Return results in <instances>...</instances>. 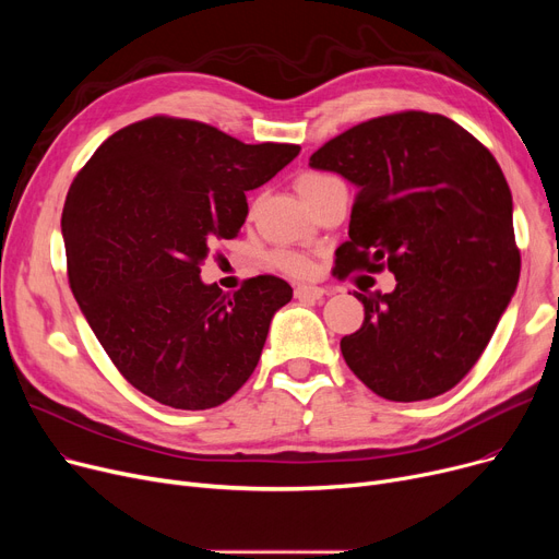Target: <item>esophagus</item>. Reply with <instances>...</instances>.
Instances as JSON below:
<instances>
[{
  "label": "esophagus",
  "mask_w": 559,
  "mask_h": 559,
  "mask_svg": "<svg viewBox=\"0 0 559 559\" xmlns=\"http://www.w3.org/2000/svg\"><path fill=\"white\" fill-rule=\"evenodd\" d=\"M324 295H326V289L324 287H317V285H299L295 289V297L299 301H319Z\"/></svg>",
  "instance_id": "esophagus-1"
}]
</instances>
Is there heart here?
Listing matches in <instances>:
<instances>
[{"instance_id": "b5f03b06", "label": "heart", "mask_w": 559, "mask_h": 559, "mask_svg": "<svg viewBox=\"0 0 559 559\" xmlns=\"http://www.w3.org/2000/svg\"><path fill=\"white\" fill-rule=\"evenodd\" d=\"M324 179H329V174L306 171V174H301L299 179H297V188H299V192H304L306 188H310V186H314L319 181H324ZM272 262H274L276 270H281L287 276H295V278H308L314 272L312 258L301 253V251H295V249H278L272 255Z\"/></svg>"}]
</instances>
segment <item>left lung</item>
<instances>
[{
    "mask_svg": "<svg viewBox=\"0 0 559 559\" xmlns=\"http://www.w3.org/2000/svg\"><path fill=\"white\" fill-rule=\"evenodd\" d=\"M310 167L358 188L335 274L396 276L369 292L360 331L342 356L388 401H426L472 371L506 312L521 272L512 194L501 165L444 115L403 110L340 133Z\"/></svg>",
    "mask_w": 559,
    "mask_h": 559,
    "instance_id": "obj_1",
    "label": "left lung"
}]
</instances>
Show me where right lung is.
<instances>
[{
	"mask_svg": "<svg viewBox=\"0 0 559 559\" xmlns=\"http://www.w3.org/2000/svg\"><path fill=\"white\" fill-rule=\"evenodd\" d=\"M299 152L156 115L112 133L76 174L61 219L70 287L135 390L209 409L247 383L292 287L262 274L226 295L201 283L199 264L240 233L245 192Z\"/></svg>",
	"mask_w": 559,
	"mask_h": 559,
	"instance_id": "1",
	"label": "right lung"
}]
</instances>
